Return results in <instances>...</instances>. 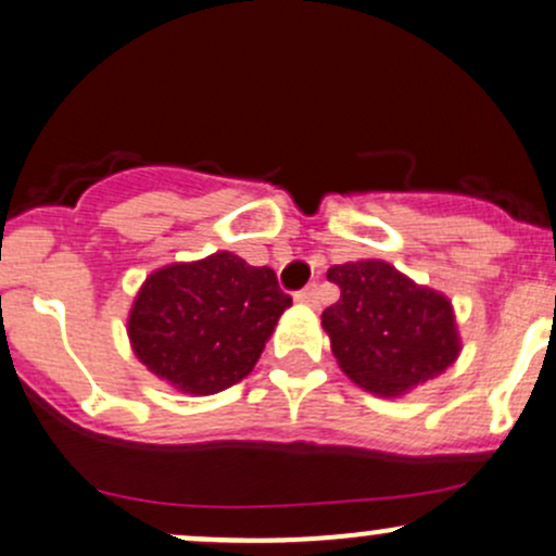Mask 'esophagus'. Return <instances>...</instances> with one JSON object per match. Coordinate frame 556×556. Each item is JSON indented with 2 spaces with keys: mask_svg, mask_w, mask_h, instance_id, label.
<instances>
[{
  "mask_svg": "<svg viewBox=\"0 0 556 556\" xmlns=\"http://www.w3.org/2000/svg\"><path fill=\"white\" fill-rule=\"evenodd\" d=\"M317 299H319L317 285H312V288H304L301 293H295V301H301V304H306V306H317Z\"/></svg>",
  "mask_w": 556,
  "mask_h": 556,
  "instance_id": "esophagus-1",
  "label": "esophagus"
}]
</instances>
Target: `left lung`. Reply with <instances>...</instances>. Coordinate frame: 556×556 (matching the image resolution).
I'll return each mask as SVG.
<instances>
[{
    "mask_svg": "<svg viewBox=\"0 0 556 556\" xmlns=\"http://www.w3.org/2000/svg\"><path fill=\"white\" fill-rule=\"evenodd\" d=\"M341 299L323 328L341 371L379 397H401L441 377L463 350L452 301L387 261L328 268Z\"/></svg>",
    "mask_w": 556,
    "mask_h": 556,
    "instance_id": "8db88e82",
    "label": "left lung"
}]
</instances>
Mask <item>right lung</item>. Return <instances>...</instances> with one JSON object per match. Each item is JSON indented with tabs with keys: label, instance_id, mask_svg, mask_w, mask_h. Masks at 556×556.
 Masks as SVG:
<instances>
[{
	"label": "right lung",
	"instance_id": "1",
	"mask_svg": "<svg viewBox=\"0 0 556 556\" xmlns=\"http://www.w3.org/2000/svg\"><path fill=\"white\" fill-rule=\"evenodd\" d=\"M288 306L271 268L220 250L148 274L128 312V344L177 392L215 395L255 368Z\"/></svg>",
	"mask_w": 556,
	"mask_h": 556
}]
</instances>
